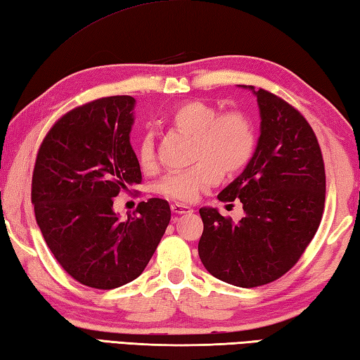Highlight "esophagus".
<instances>
[{
    "mask_svg": "<svg viewBox=\"0 0 360 360\" xmlns=\"http://www.w3.org/2000/svg\"><path fill=\"white\" fill-rule=\"evenodd\" d=\"M172 211L174 214H191V212H193V209L187 205H181V202H173Z\"/></svg>",
    "mask_w": 360,
    "mask_h": 360,
    "instance_id": "obj_1",
    "label": "esophagus"
}]
</instances>
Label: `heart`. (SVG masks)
<instances>
[{
  "label": "heart",
  "mask_w": 360,
  "mask_h": 360,
  "mask_svg": "<svg viewBox=\"0 0 360 360\" xmlns=\"http://www.w3.org/2000/svg\"><path fill=\"white\" fill-rule=\"evenodd\" d=\"M168 126L192 136V167L168 173L159 182V193L176 201H195L206 188L219 184L224 173H238L252 160L257 148V132L250 117L243 112L219 115L212 105L191 101L176 107L168 116ZM139 160L145 172L155 168L154 141L143 136Z\"/></svg>",
  "instance_id": "b5f03b06"
}]
</instances>
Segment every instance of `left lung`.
<instances>
[{"mask_svg": "<svg viewBox=\"0 0 360 360\" xmlns=\"http://www.w3.org/2000/svg\"><path fill=\"white\" fill-rule=\"evenodd\" d=\"M259 139L255 154L219 200H240L238 224L201 207L198 255L209 274L240 288L271 283L288 272L315 236L324 211L326 173L316 135L288 102L255 91Z\"/></svg>", "mask_w": 360, "mask_h": 360, "instance_id": "left-lung-1", "label": "left lung"}]
</instances>
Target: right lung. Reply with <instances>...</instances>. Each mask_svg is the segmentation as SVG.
I'll use <instances>...</instances> for the list:
<instances>
[{
  "label": "right lung",
  "mask_w": 360,
  "mask_h": 360,
  "mask_svg": "<svg viewBox=\"0 0 360 360\" xmlns=\"http://www.w3.org/2000/svg\"><path fill=\"white\" fill-rule=\"evenodd\" d=\"M135 99L112 96L70 110L39 148L31 201L58 263L72 278L113 290L145 271L172 219L169 205L149 198L127 220L113 211L121 188L141 182L130 145Z\"/></svg>",
  "instance_id": "add662e5"
}]
</instances>
